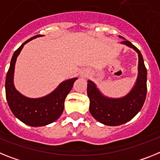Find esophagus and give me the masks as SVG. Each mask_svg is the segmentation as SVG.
I'll return each mask as SVG.
<instances>
[{
  "instance_id": "34e87169",
  "label": "esophagus",
  "mask_w": 160,
  "mask_h": 160,
  "mask_svg": "<svg viewBox=\"0 0 160 160\" xmlns=\"http://www.w3.org/2000/svg\"><path fill=\"white\" fill-rule=\"evenodd\" d=\"M81 75V76H86V74H85V72H82V73L80 74Z\"/></svg>"
}]
</instances>
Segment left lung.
<instances>
[{
  "mask_svg": "<svg viewBox=\"0 0 160 160\" xmlns=\"http://www.w3.org/2000/svg\"><path fill=\"white\" fill-rule=\"evenodd\" d=\"M120 38L124 39L122 37ZM121 43L132 48L138 53V79L129 93L120 98H110L102 94L94 83L88 80L87 93L90 101L91 115L96 120L109 126L120 125L131 120L142 109L147 91V71L140 50L127 40Z\"/></svg>",
  "mask_w": 160,
  "mask_h": 160,
  "instance_id": "obj_1",
  "label": "left lung"
}]
</instances>
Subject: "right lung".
Here are the masks:
<instances>
[{
	"label": "right lung",
	"instance_id": "right-lung-1",
	"mask_svg": "<svg viewBox=\"0 0 160 160\" xmlns=\"http://www.w3.org/2000/svg\"><path fill=\"white\" fill-rule=\"evenodd\" d=\"M39 37H42V35L30 38L14 52L5 79V95L9 108L20 121L32 127L47 125L60 117L64 109L66 97L77 80L76 77L65 80L51 93L40 98H29L16 90L13 81L16 59L24 45Z\"/></svg>",
	"mask_w": 160,
	"mask_h": 160
}]
</instances>
